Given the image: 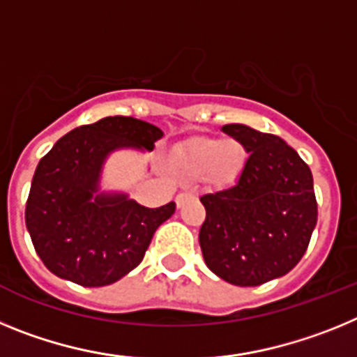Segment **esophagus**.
Segmentation results:
<instances>
[{
  "instance_id": "obj_1",
  "label": "esophagus",
  "mask_w": 357,
  "mask_h": 357,
  "mask_svg": "<svg viewBox=\"0 0 357 357\" xmlns=\"http://www.w3.org/2000/svg\"><path fill=\"white\" fill-rule=\"evenodd\" d=\"M191 195H193V193H191V191H184V193L178 195V197H176V206H178V207L184 206L185 200H188V198L191 197Z\"/></svg>"
}]
</instances>
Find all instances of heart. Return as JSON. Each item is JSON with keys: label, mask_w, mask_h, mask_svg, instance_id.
Returning <instances> with one entry per match:
<instances>
[{"label": "heart", "mask_w": 357, "mask_h": 357, "mask_svg": "<svg viewBox=\"0 0 357 357\" xmlns=\"http://www.w3.org/2000/svg\"><path fill=\"white\" fill-rule=\"evenodd\" d=\"M182 168L195 175L211 172L214 176L227 178L239 172L245 151L236 141H220L214 137H195L176 151Z\"/></svg>", "instance_id": "1"}]
</instances>
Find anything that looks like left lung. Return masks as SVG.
Wrapping results in <instances>:
<instances>
[{
  "instance_id": "obj_1",
  "label": "left lung",
  "mask_w": 357,
  "mask_h": 357,
  "mask_svg": "<svg viewBox=\"0 0 357 357\" xmlns=\"http://www.w3.org/2000/svg\"><path fill=\"white\" fill-rule=\"evenodd\" d=\"M247 150L234 185L204 195L200 248L211 272L234 286H259L296 266L317 225L313 175L273 134L230 123L222 127Z\"/></svg>"
}]
</instances>
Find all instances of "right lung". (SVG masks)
I'll use <instances>...</instances> for the list:
<instances>
[{
    "mask_svg": "<svg viewBox=\"0 0 357 357\" xmlns=\"http://www.w3.org/2000/svg\"><path fill=\"white\" fill-rule=\"evenodd\" d=\"M162 135L141 119L109 116L66 134L39 160L24 220L50 272L98 288L112 284L143 261L155 230L175 213V202L150 209L125 193H102L100 178L112 151H151Z\"/></svg>",
    "mask_w": 357,
    "mask_h": 357,
    "instance_id": "add662e5",
    "label": "right lung"
}]
</instances>
